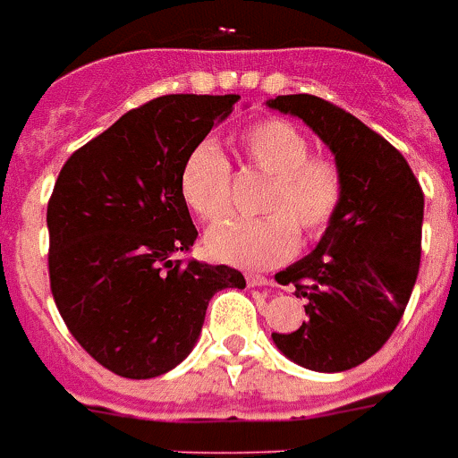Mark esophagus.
<instances>
[{
    "label": "esophagus",
    "instance_id": "34e87169",
    "mask_svg": "<svg viewBox=\"0 0 458 458\" xmlns=\"http://www.w3.org/2000/svg\"><path fill=\"white\" fill-rule=\"evenodd\" d=\"M248 286H272V281L259 274H248Z\"/></svg>",
    "mask_w": 458,
    "mask_h": 458
}]
</instances>
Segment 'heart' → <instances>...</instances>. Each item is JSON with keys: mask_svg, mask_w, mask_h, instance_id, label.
I'll return each mask as SVG.
<instances>
[{"mask_svg": "<svg viewBox=\"0 0 458 458\" xmlns=\"http://www.w3.org/2000/svg\"><path fill=\"white\" fill-rule=\"evenodd\" d=\"M241 148L265 174H272L262 210L265 217H229L208 232L206 248L215 259L248 269L286 262L307 239L327 232L343 203V174L331 158L312 156L305 131L281 118L252 123L241 131ZM182 199L200 219L215 222L232 208V165L217 144L200 141L179 172Z\"/></svg>", "mask_w": 458, "mask_h": 458, "instance_id": "obj_1", "label": "heart"}]
</instances>
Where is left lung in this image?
Here are the masks:
<instances>
[{"instance_id": "1", "label": "left lung", "mask_w": 458, "mask_h": 458, "mask_svg": "<svg viewBox=\"0 0 458 458\" xmlns=\"http://www.w3.org/2000/svg\"><path fill=\"white\" fill-rule=\"evenodd\" d=\"M300 118L335 156L343 203L310 255L276 274L305 298L307 321L274 343L300 367L335 374L376 354L400 324L420 265L423 191L390 141L312 94L267 101Z\"/></svg>"}]
</instances>
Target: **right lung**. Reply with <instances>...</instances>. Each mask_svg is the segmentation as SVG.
Returning <instances> with one entry per match:
<instances>
[{"label": "right lung", "mask_w": 458, "mask_h": 458, "mask_svg": "<svg viewBox=\"0 0 458 458\" xmlns=\"http://www.w3.org/2000/svg\"><path fill=\"white\" fill-rule=\"evenodd\" d=\"M239 94H167L127 111L65 160L49 206V281L72 338L113 374L156 378L184 361L210 298L239 269L179 259L199 236L182 191L186 156Z\"/></svg>", "instance_id": "1"}]
</instances>
